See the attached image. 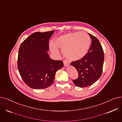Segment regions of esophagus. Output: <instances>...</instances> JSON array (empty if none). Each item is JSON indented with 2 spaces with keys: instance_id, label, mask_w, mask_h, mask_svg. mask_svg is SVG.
I'll use <instances>...</instances> for the list:
<instances>
[{
  "instance_id": "esophagus-1",
  "label": "esophagus",
  "mask_w": 122,
  "mask_h": 122,
  "mask_svg": "<svg viewBox=\"0 0 122 122\" xmlns=\"http://www.w3.org/2000/svg\"><path fill=\"white\" fill-rule=\"evenodd\" d=\"M63 63H64V65L65 66H67L69 65V62L67 60H64L63 61Z\"/></svg>"
}]
</instances>
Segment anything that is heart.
<instances>
[{
	"label": "heart",
	"instance_id": "b5f03b06",
	"mask_svg": "<svg viewBox=\"0 0 122 122\" xmlns=\"http://www.w3.org/2000/svg\"><path fill=\"white\" fill-rule=\"evenodd\" d=\"M91 45V37L84 31L70 32L58 37L55 44L50 42L51 52L59 54L57 46L62 49L63 53L68 59L78 61L85 57Z\"/></svg>",
	"mask_w": 122,
	"mask_h": 122
}]
</instances>
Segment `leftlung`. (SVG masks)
<instances>
[{"mask_svg": "<svg viewBox=\"0 0 122 122\" xmlns=\"http://www.w3.org/2000/svg\"><path fill=\"white\" fill-rule=\"evenodd\" d=\"M89 34L92 43L87 55L81 60L71 63L78 72V78L73 82L81 88L92 85L98 80L102 75L104 61V51L99 40Z\"/></svg>", "mask_w": 122, "mask_h": 122, "instance_id": "1", "label": "left lung"}]
</instances>
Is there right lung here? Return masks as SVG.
I'll return each instance as SVG.
<instances>
[{"label": "right lung", "instance_id": "right-lung-1", "mask_svg": "<svg viewBox=\"0 0 122 122\" xmlns=\"http://www.w3.org/2000/svg\"><path fill=\"white\" fill-rule=\"evenodd\" d=\"M54 31L33 33L20 45L17 67L25 83L35 89H45L53 82L57 71L63 67L61 60L51 59L49 40Z\"/></svg>", "mask_w": 122, "mask_h": 122}]
</instances>
